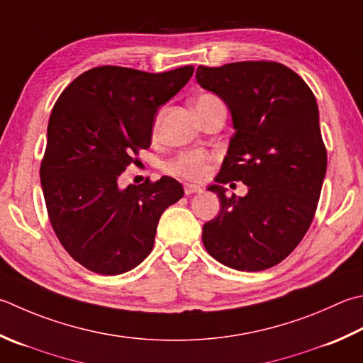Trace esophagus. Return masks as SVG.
<instances>
[{"mask_svg":"<svg viewBox=\"0 0 363 363\" xmlns=\"http://www.w3.org/2000/svg\"><path fill=\"white\" fill-rule=\"evenodd\" d=\"M184 191H186V195L198 194V191H201V187L200 186H194V184H186V186H184Z\"/></svg>","mask_w":363,"mask_h":363,"instance_id":"1","label":"esophagus"}]
</instances>
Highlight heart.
Returning a JSON list of instances; mask_svg holds the SVG:
<instances>
[{
    "label": "heart",
    "mask_w": 363,
    "mask_h": 363,
    "mask_svg": "<svg viewBox=\"0 0 363 363\" xmlns=\"http://www.w3.org/2000/svg\"><path fill=\"white\" fill-rule=\"evenodd\" d=\"M216 104H222V101H220L217 96L209 94L208 92V94L198 96V99L195 101V110L200 111ZM157 127H159V118L155 121L154 129L157 130ZM209 162H211V157L208 154H204L201 151H189L177 155L173 162H169L167 169L172 174L184 177V179L200 181L206 174H208Z\"/></svg>",
    "instance_id": "b5f03b06"
}]
</instances>
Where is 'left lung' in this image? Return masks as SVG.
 I'll return each mask as SVG.
<instances>
[{
	"label": "left lung",
	"instance_id": "8db88e82",
	"mask_svg": "<svg viewBox=\"0 0 363 363\" xmlns=\"http://www.w3.org/2000/svg\"><path fill=\"white\" fill-rule=\"evenodd\" d=\"M196 82L228 105L236 130L209 187L222 209L204 223L203 244L231 269L264 271L299 245L318 208L328 152L315 94L274 61L198 66ZM231 180L244 182L249 194L226 197L221 184Z\"/></svg>",
	"mask_w": 363,
	"mask_h": 363
}]
</instances>
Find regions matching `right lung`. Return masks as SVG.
Listing matches in <instances>:
<instances>
[{"instance_id":"obj_1","label":"right lung","mask_w":363,"mask_h":363,"mask_svg":"<svg viewBox=\"0 0 363 363\" xmlns=\"http://www.w3.org/2000/svg\"><path fill=\"white\" fill-rule=\"evenodd\" d=\"M194 70L101 66L78 75L56 101L40 184L56 238L89 271L119 275L138 266L152 250L162 212L184 196L173 177L124 190L118 177L151 146L155 113Z\"/></svg>"}]
</instances>
